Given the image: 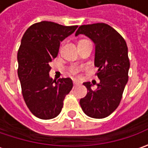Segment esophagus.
Returning a JSON list of instances; mask_svg holds the SVG:
<instances>
[{
    "mask_svg": "<svg viewBox=\"0 0 148 148\" xmlns=\"http://www.w3.org/2000/svg\"><path fill=\"white\" fill-rule=\"evenodd\" d=\"M73 84H74V86H77L79 83H78V82H77V81H73Z\"/></svg>",
    "mask_w": 148,
    "mask_h": 148,
    "instance_id": "34e87169",
    "label": "esophagus"
}]
</instances>
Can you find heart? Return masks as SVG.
Listing matches in <instances>:
<instances>
[{"label":"heart","mask_w":148,"mask_h":148,"mask_svg":"<svg viewBox=\"0 0 148 148\" xmlns=\"http://www.w3.org/2000/svg\"><path fill=\"white\" fill-rule=\"evenodd\" d=\"M77 72H78V71L76 70V69H71V71H70V73H71L72 76H77Z\"/></svg>","instance_id":"obj_1"}]
</instances>
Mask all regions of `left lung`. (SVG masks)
Returning <instances> with one entry per match:
<instances>
[{"label":"left lung","mask_w":148,"mask_h":148,"mask_svg":"<svg viewBox=\"0 0 148 148\" xmlns=\"http://www.w3.org/2000/svg\"><path fill=\"white\" fill-rule=\"evenodd\" d=\"M79 34H85L94 42L95 66L99 68L96 75L99 79L95 90L90 82L83 83L87 94L80 99V105L87 116L103 119L116 110L128 82L130 62L127 43L114 29L105 23L81 25L76 36Z\"/></svg>","instance_id":"1"}]
</instances>
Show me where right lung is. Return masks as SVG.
I'll use <instances>...</instances> for the list:
<instances>
[{
  "instance_id": "obj_1",
  "label": "right lung",
  "mask_w": 148,
  "mask_h": 148,
  "mask_svg": "<svg viewBox=\"0 0 148 148\" xmlns=\"http://www.w3.org/2000/svg\"><path fill=\"white\" fill-rule=\"evenodd\" d=\"M77 27L41 21L32 25L21 39L17 54L18 77L26 105L38 119L58 116L65 96L72 89L71 78H60L58 82L50 78L49 63L58 56L60 43Z\"/></svg>"
}]
</instances>
